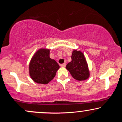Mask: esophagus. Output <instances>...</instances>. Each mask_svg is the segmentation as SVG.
Instances as JSON below:
<instances>
[{"instance_id": "1", "label": "esophagus", "mask_w": 122, "mask_h": 122, "mask_svg": "<svg viewBox=\"0 0 122 122\" xmlns=\"http://www.w3.org/2000/svg\"><path fill=\"white\" fill-rule=\"evenodd\" d=\"M61 67H65L66 66V64L65 63H64V64H62L61 65Z\"/></svg>"}]
</instances>
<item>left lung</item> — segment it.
Returning <instances> with one entry per match:
<instances>
[{
  "instance_id": "1",
  "label": "left lung",
  "mask_w": 122,
  "mask_h": 122,
  "mask_svg": "<svg viewBox=\"0 0 122 122\" xmlns=\"http://www.w3.org/2000/svg\"><path fill=\"white\" fill-rule=\"evenodd\" d=\"M72 61L66 66V68L74 79L81 81L87 79L89 76L88 64L83 53L74 50L71 56Z\"/></svg>"
}]
</instances>
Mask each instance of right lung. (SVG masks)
Here are the masks:
<instances>
[{"label": "right lung", "instance_id": "right-lung-1", "mask_svg": "<svg viewBox=\"0 0 122 122\" xmlns=\"http://www.w3.org/2000/svg\"><path fill=\"white\" fill-rule=\"evenodd\" d=\"M50 50L41 49L35 53L29 65V73L34 81L47 84L55 77L60 66L49 56Z\"/></svg>", "mask_w": 122, "mask_h": 122}]
</instances>
